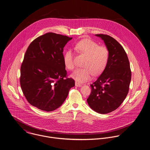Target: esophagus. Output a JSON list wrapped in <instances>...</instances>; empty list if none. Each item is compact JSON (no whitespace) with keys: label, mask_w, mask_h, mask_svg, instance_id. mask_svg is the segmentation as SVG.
Here are the masks:
<instances>
[{"label":"esophagus","mask_w":150,"mask_h":150,"mask_svg":"<svg viewBox=\"0 0 150 150\" xmlns=\"http://www.w3.org/2000/svg\"><path fill=\"white\" fill-rule=\"evenodd\" d=\"M75 85H76V86L80 87V86H81V84L80 83H79V82L76 81L75 82Z\"/></svg>","instance_id":"1"}]
</instances>
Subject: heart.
I'll return each mask as SVG.
<instances>
[{"label": "heart", "instance_id": "b5f03b06", "mask_svg": "<svg viewBox=\"0 0 150 150\" xmlns=\"http://www.w3.org/2000/svg\"><path fill=\"white\" fill-rule=\"evenodd\" d=\"M76 50L80 54L86 55L83 68L77 69L71 77L79 82L88 81L93 74L101 73L106 68L109 59V49L98 44L90 38H84L79 41L75 45ZM64 62L66 68L73 70L74 68V54L72 50L69 49L64 55Z\"/></svg>", "mask_w": 150, "mask_h": 150}]
</instances>
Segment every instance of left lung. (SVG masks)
<instances>
[{
	"label": "left lung",
	"mask_w": 150,
	"mask_h": 150,
	"mask_svg": "<svg viewBox=\"0 0 150 150\" xmlns=\"http://www.w3.org/2000/svg\"><path fill=\"white\" fill-rule=\"evenodd\" d=\"M109 49V59L106 68L91 85V93L87 98L89 107L96 112L105 114L117 109L127 95L131 80L129 62L123 46L112 37L96 34Z\"/></svg>",
	"instance_id": "left-lung-1"
}]
</instances>
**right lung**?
<instances>
[{
    "instance_id": "add662e5",
    "label": "right lung",
    "mask_w": 150,
    "mask_h": 150,
    "mask_svg": "<svg viewBox=\"0 0 150 150\" xmlns=\"http://www.w3.org/2000/svg\"><path fill=\"white\" fill-rule=\"evenodd\" d=\"M72 39L48 33L33 41L21 68L20 84L27 101L42 110L59 108L68 95L74 80L68 78L64 62V47Z\"/></svg>"
}]
</instances>
